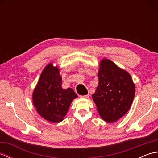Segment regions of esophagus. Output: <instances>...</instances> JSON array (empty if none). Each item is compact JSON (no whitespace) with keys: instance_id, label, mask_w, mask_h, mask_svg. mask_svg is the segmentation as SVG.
<instances>
[{"instance_id":"1","label":"esophagus","mask_w":158,"mask_h":158,"mask_svg":"<svg viewBox=\"0 0 158 158\" xmlns=\"http://www.w3.org/2000/svg\"><path fill=\"white\" fill-rule=\"evenodd\" d=\"M80 97H81V98H88L89 96L88 95H85V96H81Z\"/></svg>"}]
</instances>
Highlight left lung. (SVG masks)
Masks as SVG:
<instances>
[{
	"label": "left lung",
	"instance_id": "1",
	"mask_svg": "<svg viewBox=\"0 0 158 158\" xmlns=\"http://www.w3.org/2000/svg\"><path fill=\"white\" fill-rule=\"evenodd\" d=\"M98 85L92 99L101 118L113 123L128 111L135 95V84L130 73L109 59L100 62Z\"/></svg>",
	"mask_w": 158,
	"mask_h": 158
}]
</instances>
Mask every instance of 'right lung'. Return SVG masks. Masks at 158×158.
Listing matches in <instances>:
<instances>
[{"label":"right lung","instance_id":"1","mask_svg":"<svg viewBox=\"0 0 158 158\" xmlns=\"http://www.w3.org/2000/svg\"><path fill=\"white\" fill-rule=\"evenodd\" d=\"M62 82L58 67L49 63L43 70L32 92L36 112L52 123L63 121L72 101L78 97L72 88L63 89Z\"/></svg>","mask_w":158,"mask_h":158}]
</instances>
